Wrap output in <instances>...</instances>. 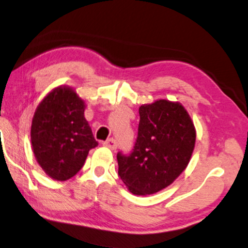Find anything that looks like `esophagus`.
<instances>
[{
    "label": "esophagus",
    "instance_id": "34e87169",
    "mask_svg": "<svg viewBox=\"0 0 248 248\" xmlns=\"http://www.w3.org/2000/svg\"><path fill=\"white\" fill-rule=\"evenodd\" d=\"M103 144L105 145V147H107V148L112 149V150H115V149L118 148V143H116V141H115L114 139H108V140H107V141L104 142Z\"/></svg>",
    "mask_w": 248,
    "mask_h": 248
}]
</instances>
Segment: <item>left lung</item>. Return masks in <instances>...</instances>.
Wrapping results in <instances>:
<instances>
[{"instance_id": "obj_1", "label": "left lung", "mask_w": 248, "mask_h": 248, "mask_svg": "<svg viewBox=\"0 0 248 248\" xmlns=\"http://www.w3.org/2000/svg\"><path fill=\"white\" fill-rule=\"evenodd\" d=\"M139 133L130 154L116 155L119 177L135 195L170 186L185 171L195 147L194 124L179 103L160 99L139 109Z\"/></svg>"}]
</instances>
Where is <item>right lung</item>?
<instances>
[{"label":"right lung","instance_id":"add662e5","mask_svg":"<svg viewBox=\"0 0 248 248\" xmlns=\"http://www.w3.org/2000/svg\"><path fill=\"white\" fill-rule=\"evenodd\" d=\"M84 101L73 89L59 86L35 109L31 143L35 159L47 175L64 181L84 165L98 145L84 118Z\"/></svg>","mask_w":248,"mask_h":248}]
</instances>
